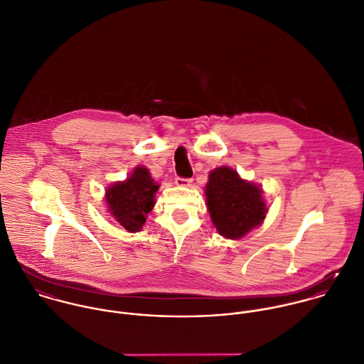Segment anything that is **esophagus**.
Returning a JSON list of instances; mask_svg holds the SVG:
<instances>
[{"instance_id":"obj_1","label":"esophagus","mask_w":364,"mask_h":364,"mask_svg":"<svg viewBox=\"0 0 364 364\" xmlns=\"http://www.w3.org/2000/svg\"><path fill=\"white\" fill-rule=\"evenodd\" d=\"M176 184H177L178 187H191V186H193V180H191V178L177 177V178H176Z\"/></svg>"}]
</instances>
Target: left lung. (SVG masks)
Returning a JSON list of instances; mask_svg holds the SVG:
<instances>
[{
  "instance_id": "left-lung-1",
  "label": "left lung",
  "mask_w": 364,
  "mask_h": 364,
  "mask_svg": "<svg viewBox=\"0 0 364 364\" xmlns=\"http://www.w3.org/2000/svg\"><path fill=\"white\" fill-rule=\"evenodd\" d=\"M205 196L213 223L223 237L240 239L266 218L263 190L240 178L230 167L210 173Z\"/></svg>"
}]
</instances>
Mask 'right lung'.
I'll return each instance as SVG.
<instances>
[{"label":"right lung","instance_id":"right-lung-1","mask_svg":"<svg viewBox=\"0 0 364 364\" xmlns=\"http://www.w3.org/2000/svg\"><path fill=\"white\" fill-rule=\"evenodd\" d=\"M157 190L159 184L153 181L149 170L139 166L125 181H118L107 188L108 211L128 232H139L154 207Z\"/></svg>","mask_w":364,"mask_h":364}]
</instances>
